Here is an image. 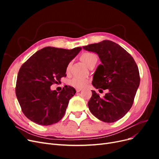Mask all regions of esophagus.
<instances>
[{
    "label": "esophagus",
    "mask_w": 159,
    "mask_h": 159,
    "mask_svg": "<svg viewBox=\"0 0 159 159\" xmlns=\"http://www.w3.org/2000/svg\"><path fill=\"white\" fill-rule=\"evenodd\" d=\"M75 90H76V91L77 92H80V91L81 90V89H79V88H76L75 89Z\"/></svg>",
    "instance_id": "1"
}]
</instances>
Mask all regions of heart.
Returning a JSON list of instances; mask_svg holds the SVG:
<instances>
[{"label":"heart","mask_w":159,"mask_h":159,"mask_svg":"<svg viewBox=\"0 0 159 159\" xmlns=\"http://www.w3.org/2000/svg\"><path fill=\"white\" fill-rule=\"evenodd\" d=\"M81 59L85 62L89 68L92 66H95L98 61V56L92 52H85L81 56ZM70 64L67 67V71L70 69ZM89 83L88 79L80 78V77L75 76L69 81V84L72 87L75 88H83L85 87Z\"/></svg>","instance_id":"obj_1"}]
</instances>
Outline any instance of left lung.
<instances>
[{
    "mask_svg": "<svg viewBox=\"0 0 159 159\" xmlns=\"http://www.w3.org/2000/svg\"><path fill=\"white\" fill-rule=\"evenodd\" d=\"M83 48L96 53L102 63L95 71L92 85L96 89H108L103 98L91 90L92 96L88 102L90 111L103 122L118 121L132 107L140 84L136 62L121 46L111 40L83 46Z\"/></svg>",
    "mask_w": 159,
    "mask_h": 159,
    "instance_id": "obj_1",
    "label": "left lung"
}]
</instances>
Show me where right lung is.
I'll return each mask as SVG.
<instances>
[{
    "label": "right lung",
    "instance_id": "add662e5",
    "mask_svg": "<svg viewBox=\"0 0 159 159\" xmlns=\"http://www.w3.org/2000/svg\"><path fill=\"white\" fill-rule=\"evenodd\" d=\"M81 50V47L71 50L46 47L22 64L17 76L16 95L23 113L30 121L47 126L64 117L76 91L65 85L57 92L50 86L66 76L67 67Z\"/></svg>",
    "mask_w": 159,
    "mask_h": 159
}]
</instances>
